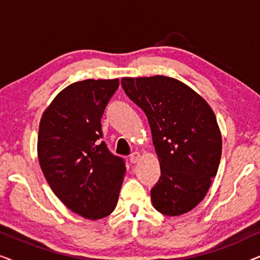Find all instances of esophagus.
<instances>
[{
	"mask_svg": "<svg viewBox=\"0 0 260 260\" xmlns=\"http://www.w3.org/2000/svg\"><path fill=\"white\" fill-rule=\"evenodd\" d=\"M141 159V154L138 151H135L130 155V161L133 163H137Z\"/></svg>",
	"mask_w": 260,
	"mask_h": 260,
	"instance_id": "1",
	"label": "esophagus"
}]
</instances>
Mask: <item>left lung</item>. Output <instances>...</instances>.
<instances>
[{
    "label": "left lung",
    "mask_w": 260,
    "mask_h": 260,
    "mask_svg": "<svg viewBox=\"0 0 260 260\" xmlns=\"http://www.w3.org/2000/svg\"><path fill=\"white\" fill-rule=\"evenodd\" d=\"M123 90L143 110L161 176L151 189L155 209L169 216L189 212L207 194L221 158V134L201 95L165 76L122 78Z\"/></svg>",
    "instance_id": "obj_1"
}]
</instances>
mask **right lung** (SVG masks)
<instances>
[{"label": "right lung", "instance_id": "obj_1", "mask_svg": "<svg viewBox=\"0 0 260 260\" xmlns=\"http://www.w3.org/2000/svg\"><path fill=\"white\" fill-rule=\"evenodd\" d=\"M118 79H86L67 86L41 117L38 157L59 200L83 218L111 214L125 175V162L111 154L101 118Z\"/></svg>", "mask_w": 260, "mask_h": 260}]
</instances>
